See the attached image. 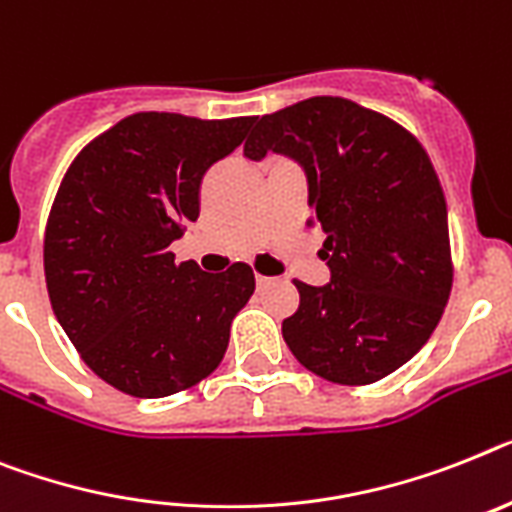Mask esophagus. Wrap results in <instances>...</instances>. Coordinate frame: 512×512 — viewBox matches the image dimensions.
<instances>
[{"instance_id": "esophagus-1", "label": "esophagus", "mask_w": 512, "mask_h": 512, "mask_svg": "<svg viewBox=\"0 0 512 512\" xmlns=\"http://www.w3.org/2000/svg\"><path fill=\"white\" fill-rule=\"evenodd\" d=\"M257 289H265V286H270V283H273V278H268V276H260V273H257Z\"/></svg>"}]
</instances>
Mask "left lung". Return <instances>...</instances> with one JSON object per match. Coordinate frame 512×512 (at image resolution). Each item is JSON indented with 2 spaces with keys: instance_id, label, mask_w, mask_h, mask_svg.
<instances>
[{
  "instance_id": "obj_1",
  "label": "left lung",
  "mask_w": 512,
  "mask_h": 512,
  "mask_svg": "<svg viewBox=\"0 0 512 512\" xmlns=\"http://www.w3.org/2000/svg\"><path fill=\"white\" fill-rule=\"evenodd\" d=\"M268 150L307 171L309 229L325 231L328 286L294 281L283 341L336 385H372L435 333L453 289L448 205L427 150L406 127L349 98L315 96L265 114L244 156Z\"/></svg>"
}]
</instances>
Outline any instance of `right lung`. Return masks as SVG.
<instances>
[{
	"mask_svg": "<svg viewBox=\"0 0 512 512\" xmlns=\"http://www.w3.org/2000/svg\"><path fill=\"white\" fill-rule=\"evenodd\" d=\"M252 122L140 111L93 137L64 174L46 221V289L80 359L111 388L163 398L221 364L255 273L234 263L210 276L174 263L169 247L200 216L205 171Z\"/></svg>",
	"mask_w": 512,
	"mask_h": 512,
	"instance_id": "right-lung-1",
	"label": "right lung"
}]
</instances>
